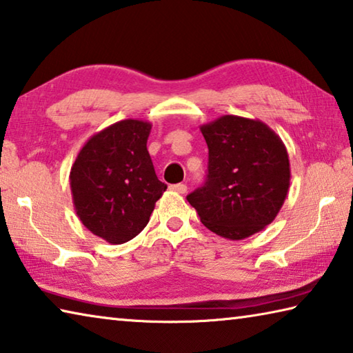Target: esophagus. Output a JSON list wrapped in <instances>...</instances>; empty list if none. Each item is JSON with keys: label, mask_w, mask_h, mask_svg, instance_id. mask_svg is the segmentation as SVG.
Segmentation results:
<instances>
[{"label": "esophagus", "mask_w": 353, "mask_h": 353, "mask_svg": "<svg viewBox=\"0 0 353 353\" xmlns=\"http://www.w3.org/2000/svg\"><path fill=\"white\" fill-rule=\"evenodd\" d=\"M170 190L174 191V193H179V194H185V193H187V185L176 183V185H171Z\"/></svg>", "instance_id": "1"}]
</instances>
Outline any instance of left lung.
I'll return each instance as SVG.
<instances>
[{
	"mask_svg": "<svg viewBox=\"0 0 353 353\" xmlns=\"http://www.w3.org/2000/svg\"><path fill=\"white\" fill-rule=\"evenodd\" d=\"M208 174L187 196L201 222L225 239L242 241L274 221L290 187L283 140L264 121L222 115L201 126Z\"/></svg>",
	"mask_w": 353,
	"mask_h": 353,
	"instance_id": "8db88e82",
	"label": "left lung"
}]
</instances>
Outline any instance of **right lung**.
<instances>
[{
  "label": "right lung",
  "mask_w": 353,
  "mask_h": 353,
  "mask_svg": "<svg viewBox=\"0 0 353 353\" xmlns=\"http://www.w3.org/2000/svg\"><path fill=\"white\" fill-rule=\"evenodd\" d=\"M151 126L126 119L105 128L83 145L70 168L77 216L92 234L114 245L142 232L166 190L146 148Z\"/></svg>",
  "instance_id": "obj_1"
}]
</instances>
